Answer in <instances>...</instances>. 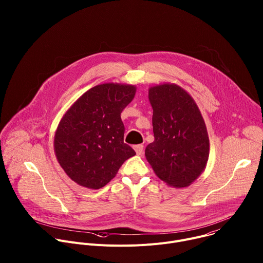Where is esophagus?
Here are the masks:
<instances>
[{
	"label": "esophagus",
	"mask_w": 263,
	"mask_h": 263,
	"mask_svg": "<svg viewBox=\"0 0 263 263\" xmlns=\"http://www.w3.org/2000/svg\"><path fill=\"white\" fill-rule=\"evenodd\" d=\"M134 149L137 155H142L143 154V145L142 144H137L134 146Z\"/></svg>",
	"instance_id": "1"
}]
</instances>
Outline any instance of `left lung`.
Segmentation results:
<instances>
[{
    "label": "left lung",
    "instance_id": "8db88e82",
    "mask_svg": "<svg viewBox=\"0 0 263 263\" xmlns=\"http://www.w3.org/2000/svg\"><path fill=\"white\" fill-rule=\"evenodd\" d=\"M148 100L155 140L145 147L146 160L168 185L189 186L202 174L209 157L201 112L194 99L176 84L151 87Z\"/></svg>",
    "mask_w": 263,
    "mask_h": 263
}]
</instances>
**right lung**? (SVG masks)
<instances>
[{"label":"right lung","mask_w":263,"mask_h":263,"mask_svg":"<svg viewBox=\"0 0 263 263\" xmlns=\"http://www.w3.org/2000/svg\"><path fill=\"white\" fill-rule=\"evenodd\" d=\"M135 91L133 85H97L66 111L55 134L54 148L59 164L72 181L99 190L136 154L124 142L121 119Z\"/></svg>","instance_id":"right-lung-1"}]
</instances>
